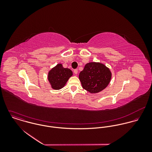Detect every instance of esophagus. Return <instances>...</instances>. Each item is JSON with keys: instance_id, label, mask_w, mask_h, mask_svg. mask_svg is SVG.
<instances>
[{"instance_id": "34e87169", "label": "esophagus", "mask_w": 152, "mask_h": 152, "mask_svg": "<svg viewBox=\"0 0 152 152\" xmlns=\"http://www.w3.org/2000/svg\"><path fill=\"white\" fill-rule=\"evenodd\" d=\"M74 72L75 74H77V73H78V69H75L74 70Z\"/></svg>"}]
</instances>
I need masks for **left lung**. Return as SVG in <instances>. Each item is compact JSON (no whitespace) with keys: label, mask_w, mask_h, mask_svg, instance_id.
<instances>
[{"label":"left lung","mask_w":152,"mask_h":152,"mask_svg":"<svg viewBox=\"0 0 152 152\" xmlns=\"http://www.w3.org/2000/svg\"><path fill=\"white\" fill-rule=\"evenodd\" d=\"M79 79L84 89L90 93H98L108 86L111 79V72L102 64L89 63L80 73Z\"/></svg>","instance_id":"left-lung-1"}]
</instances>
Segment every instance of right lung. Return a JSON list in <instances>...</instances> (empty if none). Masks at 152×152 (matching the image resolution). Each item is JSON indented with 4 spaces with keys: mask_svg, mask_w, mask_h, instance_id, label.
Wrapping results in <instances>:
<instances>
[{
    "mask_svg": "<svg viewBox=\"0 0 152 152\" xmlns=\"http://www.w3.org/2000/svg\"><path fill=\"white\" fill-rule=\"evenodd\" d=\"M72 75V72L70 69L65 68L61 64H58L49 71L48 80L52 88L57 90L64 87Z\"/></svg>",
    "mask_w": 152,
    "mask_h": 152,
    "instance_id": "1",
    "label": "right lung"
}]
</instances>
